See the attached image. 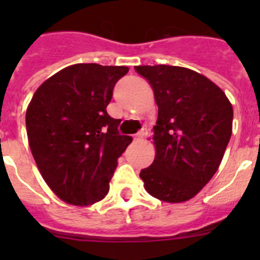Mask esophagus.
Here are the masks:
<instances>
[{"mask_svg": "<svg viewBox=\"0 0 260 260\" xmlns=\"http://www.w3.org/2000/svg\"><path fill=\"white\" fill-rule=\"evenodd\" d=\"M147 135H148V129H147V127H143L142 129H141L140 132L135 136V140H143Z\"/></svg>", "mask_w": 260, "mask_h": 260, "instance_id": "obj_1", "label": "esophagus"}]
</instances>
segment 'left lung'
<instances>
[{
	"label": "left lung",
	"mask_w": 260,
	"mask_h": 260,
	"mask_svg": "<svg viewBox=\"0 0 260 260\" xmlns=\"http://www.w3.org/2000/svg\"><path fill=\"white\" fill-rule=\"evenodd\" d=\"M158 106L156 156L141 171L149 195L166 203L192 199L211 180L232 137L233 107L224 91L187 68L142 65Z\"/></svg>",
	"instance_id": "8db88e82"
}]
</instances>
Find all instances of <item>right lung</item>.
I'll return each instance as SVG.
<instances>
[{
	"label": "right lung",
	"mask_w": 260,
	"mask_h": 260,
	"mask_svg": "<svg viewBox=\"0 0 260 260\" xmlns=\"http://www.w3.org/2000/svg\"><path fill=\"white\" fill-rule=\"evenodd\" d=\"M127 67L75 64L44 81L26 111L31 153L41 176L62 201L88 206L106 198L132 137L107 113Z\"/></svg>",
	"instance_id": "add662e5"
}]
</instances>
